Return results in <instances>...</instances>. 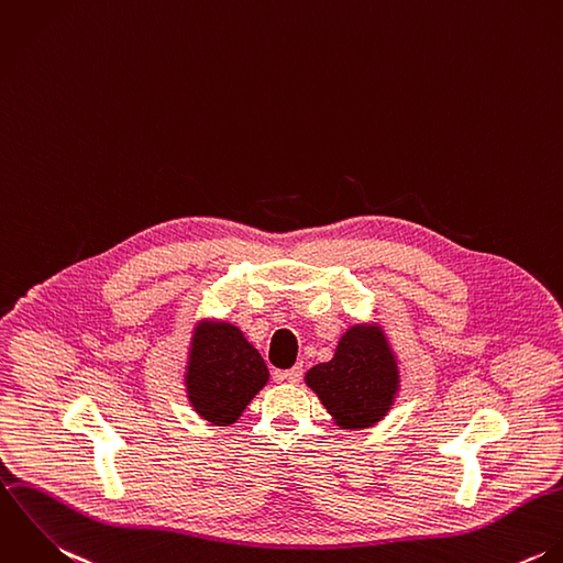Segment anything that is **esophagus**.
I'll list each match as a JSON object with an SVG mask.
<instances>
[{
	"instance_id": "esophagus-1",
	"label": "esophagus",
	"mask_w": 563,
	"mask_h": 563,
	"mask_svg": "<svg viewBox=\"0 0 563 563\" xmlns=\"http://www.w3.org/2000/svg\"><path fill=\"white\" fill-rule=\"evenodd\" d=\"M301 377H303V367H301V365H295V367H290V369L284 372V379L290 382V384H297Z\"/></svg>"
}]
</instances>
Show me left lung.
I'll use <instances>...</instances> for the list:
<instances>
[{
  "label": "left lung",
  "mask_w": 563,
  "mask_h": 563,
  "mask_svg": "<svg viewBox=\"0 0 563 563\" xmlns=\"http://www.w3.org/2000/svg\"><path fill=\"white\" fill-rule=\"evenodd\" d=\"M306 384L343 428H369L379 421L397 390V367L377 328L345 332L330 363L306 374Z\"/></svg>",
  "instance_id": "left-lung-1"
}]
</instances>
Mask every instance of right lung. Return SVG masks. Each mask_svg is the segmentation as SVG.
<instances>
[{"label": "right lung", "mask_w": 563, "mask_h": 563, "mask_svg": "<svg viewBox=\"0 0 563 563\" xmlns=\"http://www.w3.org/2000/svg\"><path fill=\"white\" fill-rule=\"evenodd\" d=\"M268 382L257 350L229 323H202L189 347L188 397L194 410L218 426L233 423Z\"/></svg>", "instance_id": "obj_1"}]
</instances>
